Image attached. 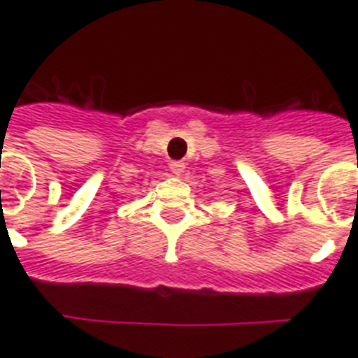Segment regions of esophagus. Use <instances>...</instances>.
Here are the masks:
<instances>
[{
    "label": "esophagus",
    "mask_w": 358,
    "mask_h": 358,
    "mask_svg": "<svg viewBox=\"0 0 358 358\" xmlns=\"http://www.w3.org/2000/svg\"><path fill=\"white\" fill-rule=\"evenodd\" d=\"M169 169H171V173L179 177V175H183L185 164L183 162H171V164H169Z\"/></svg>",
    "instance_id": "34e87169"
}]
</instances>
